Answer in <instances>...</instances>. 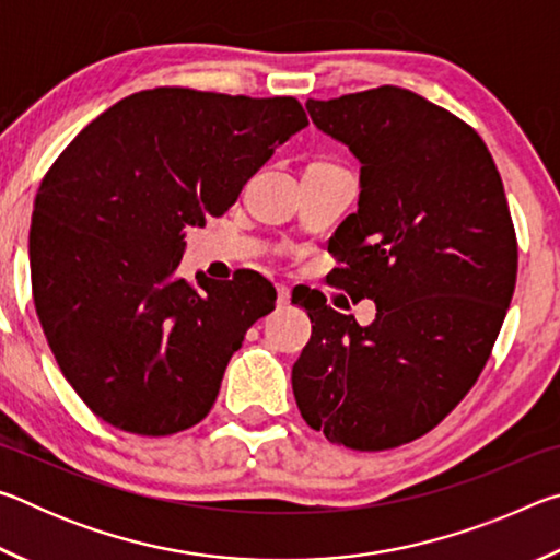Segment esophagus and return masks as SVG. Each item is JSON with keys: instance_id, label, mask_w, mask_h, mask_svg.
I'll return each mask as SVG.
<instances>
[{"instance_id": "obj_1", "label": "esophagus", "mask_w": 560, "mask_h": 560, "mask_svg": "<svg viewBox=\"0 0 560 560\" xmlns=\"http://www.w3.org/2000/svg\"><path fill=\"white\" fill-rule=\"evenodd\" d=\"M289 301H291V289L287 287V283H279V287H277V303H279V308L289 306Z\"/></svg>"}]
</instances>
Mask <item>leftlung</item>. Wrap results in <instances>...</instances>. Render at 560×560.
Wrapping results in <instances>:
<instances>
[{
	"label": "left lung",
	"mask_w": 560,
	"mask_h": 560,
	"mask_svg": "<svg viewBox=\"0 0 560 560\" xmlns=\"http://www.w3.org/2000/svg\"><path fill=\"white\" fill-rule=\"evenodd\" d=\"M326 136L360 160L358 212L328 252V283L373 299L375 320L299 299L311 340L293 363L301 417L377 452L422 438L477 383L516 287L518 246L494 158L477 130L397 86L314 101Z\"/></svg>",
	"instance_id": "left-lung-1"
}]
</instances>
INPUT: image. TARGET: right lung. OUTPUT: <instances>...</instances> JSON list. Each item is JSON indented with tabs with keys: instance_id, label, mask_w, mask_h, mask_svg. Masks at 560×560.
Returning a JSON list of instances; mask_svg holds the SVG:
<instances>
[{
	"instance_id": "1",
	"label": "right lung",
	"mask_w": 560,
	"mask_h": 560,
	"mask_svg": "<svg viewBox=\"0 0 560 560\" xmlns=\"http://www.w3.org/2000/svg\"><path fill=\"white\" fill-rule=\"evenodd\" d=\"M308 126L291 96L163 86L89 122L34 200V306L66 381L101 420L148 438L205 420L277 289L177 273L185 230L222 217L281 143Z\"/></svg>"
}]
</instances>
